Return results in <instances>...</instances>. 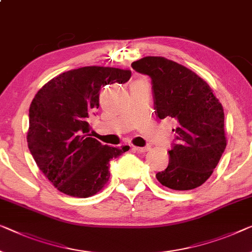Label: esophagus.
I'll return each mask as SVG.
<instances>
[{"instance_id":"34e87169","label":"esophagus","mask_w":252,"mask_h":252,"mask_svg":"<svg viewBox=\"0 0 252 252\" xmlns=\"http://www.w3.org/2000/svg\"><path fill=\"white\" fill-rule=\"evenodd\" d=\"M134 150H137L138 153H146L150 150V146H145V147H133Z\"/></svg>"}]
</instances>
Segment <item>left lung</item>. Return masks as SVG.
<instances>
[{
    "label": "left lung",
    "instance_id": "left-lung-1",
    "mask_svg": "<svg viewBox=\"0 0 252 252\" xmlns=\"http://www.w3.org/2000/svg\"><path fill=\"white\" fill-rule=\"evenodd\" d=\"M131 66L152 79L157 118L175 121L168 166L156 179L173 190L200 187L212 175L226 147L222 104L207 82L171 60L146 56Z\"/></svg>",
    "mask_w": 252,
    "mask_h": 252
}]
</instances>
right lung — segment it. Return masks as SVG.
I'll list each match as a JSON object with an SVG mask.
<instances>
[{
	"instance_id": "1",
	"label": "right lung",
	"mask_w": 252,
	"mask_h": 252,
	"mask_svg": "<svg viewBox=\"0 0 252 252\" xmlns=\"http://www.w3.org/2000/svg\"><path fill=\"white\" fill-rule=\"evenodd\" d=\"M131 71L84 66L52 79L29 108L28 148L39 170L67 196L87 198L110 179V162L130 147L103 146L89 134V118L99 106V93L126 84Z\"/></svg>"
}]
</instances>
